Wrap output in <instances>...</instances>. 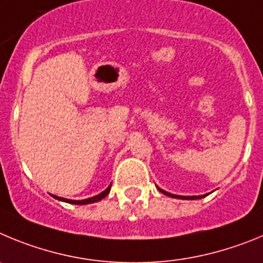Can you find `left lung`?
<instances>
[{"label":"left lung","mask_w":263,"mask_h":263,"mask_svg":"<svg viewBox=\"0 0 263 263\" xmlns=\"http://www.w3.org/2000/svg\"><path fill=\"white\" fill-rule=\"evenodd\" d=\"M157 189L161 191V193L165 194V195L172 196V198H177V199H202L203 196H205V195H200V196H182V195H174V194L167 193V191L162 190V189H160V187H157Z\"/></svg>","instance_id":"1"}]
</instances>
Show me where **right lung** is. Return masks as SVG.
<instances>
[{
    "label": "right lung",
    "instance_id": "1",
    "mask_svg": "<svg viewBox=\"0 0 263 263\" xmlns=\"http://www.w3.org/2000/svg\"><path fill=\"white\" fill-rule=\"evenodd\" d=\"M110 189H111V184H110V186H108L107 189H106L105 191H102V193H101V194H98V195L93 196V198H89V199H84V200L65 199V198H60V196H56V195H52V196H53V198H56V199H59V200H63V202L72 203V204H89V203L99 202V200H102L103 198H106V196H107V194L110 193Z\"/></svg>",
    "mask_w": 263,
    "mask_h": 263
}]
</instances>
